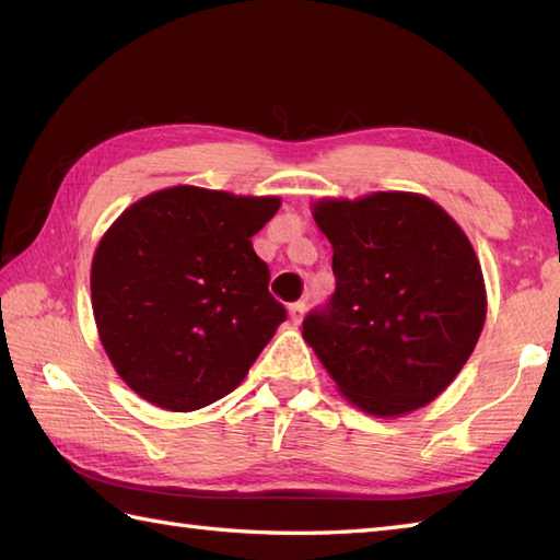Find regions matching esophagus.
Returning <instances> with one entry per match:
<instances>
[{
    "label": "esophagus",
    "instance_id": "1",
    "mask_svg": "<svg viewBox=\"0 0 560 560\" xmlns=\"http://www.w3.org/2000/svg\"><path fill=\"white\" fill-rule=\"evenodd\" d=\"M289 315H291L293 323L299 325L301 319H303V315H305V303H303V301H299V303H291V305H289Z\"/></svg>",
    "mask_w": 560,
    "mask_h": 560
}]
</instances>
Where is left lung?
<instances>
[{
  "instance_id": "1",
  "label": "left lung",
  "mask_w": 560,
  "mask_h": 560,
  "mask_svg": "<svg viewBox=\"0 0 560 560\" xmlns=\"http://www.w3.org/2000/svg\"><path fill=\"white\" fill-rule=\"evenodd\" d=\"M315 221L337 289L303 319L341 395L375 416L425 407L467 363L486 319L479 259L435 201L409 192L327 199Z\"/></svg>"
}]
</instances>
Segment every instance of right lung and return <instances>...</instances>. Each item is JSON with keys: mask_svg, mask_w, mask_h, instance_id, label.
<instances>
[{"mask_svg": "<svg viewBox=\"0 0 560 560\" xmlns=\"http://www.w3.org/2000/svg\"><path fill=\"white\" fill-rule=\"evenodd\" d=\"M277 197L171 187L129 207L91 267L98 335L139 397L195 411L229 395L287 319L253 237Z\"/></svg>", "mask_w": 560, "mask_h": 560, "instance_id": "right-lung-1", "label": "right lung"}]
</instances>
